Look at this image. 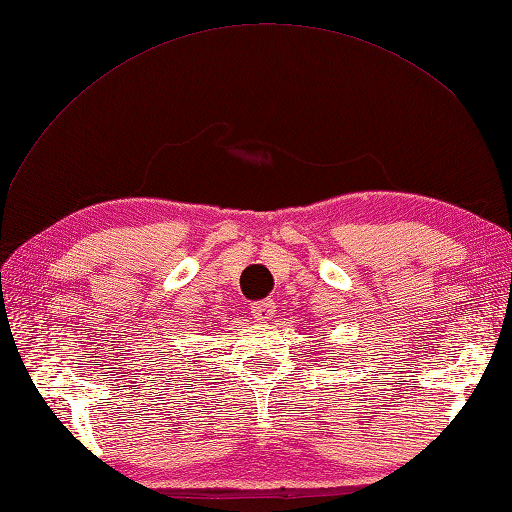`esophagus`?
Masks as SVG:
<instances>
[{
	"label": "esophagus",
	"mask_w": 512,
	"mask_h": 512,
	"mask_svg": "<svg viewBox=\"0 0 512 512\" xmlns=\"http://www.w3.org/2000/svg\"><path fill=\"white\" fill-rule=\"evenodd\" d=\"M275 314V303L271 299H265V301H258L252 305V316L258 320V322H265V320H271V316Z\"/></svg>",
	"instance_id": "obj_1"
}]
</instances>
